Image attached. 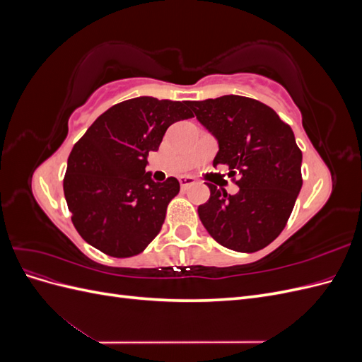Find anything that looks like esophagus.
Instances as JSON below:
<instances>
[{"label": "esophagus", "mask_w": 362, "mask_h": 362, "mask_svg": "<svg viewBox=\"0 0 362 362\" xmlns=\"http://www.w3.org/2000/svg\"><path fill=\"white\" fill-rule=\"evenodd\" d=\"M180 184H181V189H189L192 187L193 184H196V180L193 177H180Z\"/></svg>", "instance_id": "34e87169"}]
</instances>
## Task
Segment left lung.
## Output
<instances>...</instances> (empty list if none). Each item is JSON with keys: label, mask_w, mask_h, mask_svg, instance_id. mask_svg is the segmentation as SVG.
Instances as JSON below:
<instances>
[{"label": "left lung", "mask_w": 362, "mask_h": 362, "mask_svg": "<svg viewBox=\"0 0 362 362\" xmlns=\"http://www.w3.org/2000/svg\"><path fill=\"white\" fill-rule=\"evenodd\" d=\"M196 119L218 144L213 166L226 164L238 193L206 182L210 199L198 206L202 225L217 243L237 252L270 245L287 225L302 189V152L293 129L257 100L225 95L189 101Z\"/></svg>", "instance_id": "obj_1"}]
</instances>
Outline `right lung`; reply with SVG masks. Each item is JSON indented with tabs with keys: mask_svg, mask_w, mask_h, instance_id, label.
I'll list each match as a JSON object with an SVG mask.
<instances>
[{
	"mask_svg": "<svg viewBox=\"0 0 362 362\" xmlns=\"http://www.w3.org/2000/svg\"><path fill=\"white\" fill-rule=\"evenodd\" d=\"M189 101L139 96L108 108L74 145L63 180L78 234L104 254L127 258L157 237L180 182H156L148 156L166 129L193 117Z\"/></svg>",
	"mask_w": 362,
	"mask_h": 362,
	"instance_id": "obj_1",
	"label": "right lung"
}]
</instances>
